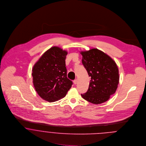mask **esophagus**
<instances>
[{
    "label": "esophagus",
    "instance_id": "1",
    "mask_svg": "<svg viewBox=\"0 0 146 146\" xmlns=\"http://www.w3.org/2000/svg\"><path fill=\"white\" fill-rule=\"evenodd\" d=\"M77 82H78L77 79H75V80H74V84H77Z\"/></svg>",
    "mask_w": 146,
    "mask_h": 146
}]
</instances>
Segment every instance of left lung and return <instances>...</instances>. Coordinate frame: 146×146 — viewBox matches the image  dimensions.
I'll list each match as a JSON object with an SVG mask.
<instances>
[{
	"label": "left lung",
	"instance_id": "8db88e82",
	"mask_svg": "<svg viewBox=\"0 0 146 146\" xmlns=\"http://www.w3.org/2000/svg\"><path fill=\"white\" fill-rule=\"evenodd\" d=\"M82 63L91 77L87 92L81 94L86 101L101 104L113 95L119 82L118 67L115 62L103 52L92 49L82 52Z\"/></svg>",
	"mask_w": 146,
	"mask_h": 146
}]
</instances>
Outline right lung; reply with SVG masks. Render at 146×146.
I'll return each instance as SVG.
<instances>
[{
	"label": "right lung",
	"mask_w": 146,
	"mask_h": 146,
	"mask_svg": "<svg viewBox=\"0 0 146 146\" xmlns=\"http://www.w3.org/2000/svg\"><path fill=\"white\" fill-rule=\"evenodd\" d=\"M67 52L53 46L46 51L33 68V84L39 96L48 102L65 97L72 82L67 77L65 59Z\"/></svg>",
	"instance_id": "obj_1"
}]
</instances>
